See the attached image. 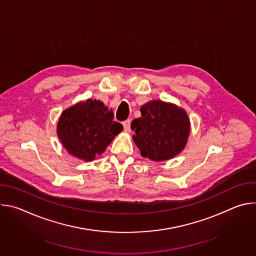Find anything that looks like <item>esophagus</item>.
Listing matches in <instances>:
<instances>
[{
  "instance_id": "1",
  "label": "esophagus",
  "mask_w": 256,
  "mask_h": 256,
  "mask_svg": "<svg viewBox=\"0 0 256 256\" xmlns=\"http://www.w3.org/2000/svg\"><path fill=\"white\" fill-rule=\"evenodd\" d=\"M122 124H124V132H130V120H126V122H122Z\"/></svg>"
}]
</instances>
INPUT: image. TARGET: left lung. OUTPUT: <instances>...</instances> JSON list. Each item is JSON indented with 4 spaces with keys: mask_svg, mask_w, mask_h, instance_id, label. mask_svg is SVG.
Returning <instances> with one entry per match:
<instances>
[{
    "mask_svg": "<svg viewBox=\"0 0 256 256\" xmlns=\"http://www.w3.org/2000/svg\"><path fill=\"white\" fill-rule=\"evenodd\" d=\"M130 128L140 156L155 162L179 155L190 134V120L184 109L162 100L142 105L140 118L134 120Z\"/></svg>",
    "mask_w": 256,
    "mask_h": 256,
    "instance_id": "left-lung-1",
    "label": "left lung"
}]
</instances>
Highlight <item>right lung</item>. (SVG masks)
I'll list each match as a JSON object with an SVG mask.
<instances>
[{"label": "right lung", "mask_w": 256, "mask_h": 256, "mask_svg": "<svg viewBox=\"0 0 256 256\" xmlns=\"http://www.w3.org/2000/svg\"><path fill=\"white\" fill-rule=\"evenodd\" d=\"M124 126L114 122L112 109L96 99L80 101L64 109L56 134L66 152L85 162L101 155Z\"/></svg>", "instance_id": "add662e5"}]
</instances>
